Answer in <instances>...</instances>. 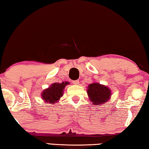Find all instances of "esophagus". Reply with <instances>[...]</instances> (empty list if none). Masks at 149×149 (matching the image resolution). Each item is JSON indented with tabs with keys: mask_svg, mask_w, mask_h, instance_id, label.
<instances>
[{
	"mask_svg": "<svg viewBox=\"0 0 149 149\" xmlns=\"http://www.w3.org/2000/svg\"><path fill=\"white\" fill-rule=\"evenodd\" d=\"M73 84L74 85H79V80H75V81H73Z\"/></svg>",
	"mask_w": 149,
	"mask_h": 149,
	"instance_id": "obj_1",
	"label": "esophagus"
}]
</instances>
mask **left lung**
<instances>
[{"instance_id":"1","label":"left lung","mask_w":149,"mask_h":149,"mask_svg":"<svg viewBox=\"0 0 149 149\" xmlns=\"http://www.w3.org/2000/svg\"><path fill=\"white\" fill-rule=\"evenodd\" d=\"M87 93L90 101L97 106H100L108 102L112 96V91L109 87L97 82L89 85Z\"/></svg>"}]
</instances>
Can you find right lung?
Instances as JSON below:
<instances>
[{
  "label": "right lung",
  "mask_w": 149,
  "mask_h": 149,
  "mask_svg": "<svg viewBox=\"0 0 149 149\" xmlns=\"http://www.w3.org/2000/svg\"><path fill=\"white\" fill-rule=\"evenodd\" d=\"M69 84L68 81H63L61 84L54 83L42 91L41 96V99L45 103L56 104L63 96L65 87Z\"/></svg>",
  "instance_id": "obj_1"
}]
</instances>
